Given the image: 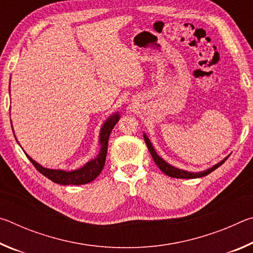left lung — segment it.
Masks as SVG:
<instances>
[{"label":"left lung","instance_id":"1","mask_svg":"<svg viewBox=\"0 0 253 253\" xmlns=\"http://www.w3.org/2000/svg\"><path fill=\"white\" fill-rule=\"evenodd\" d=\"M143 136H144L145 143H146V145H147L148 151H149V153H151V155L153 157L154 162L156 163V165L158 166V168H160V169L162 170L163 173L166 174V175H169V176H170V177H175V178H199V177L207 176L208 174L213 172L214 169H216L217 168H219V166H221L222 164H223V163L226 160H228L229 156H230V155H228L225 158H223V160H222L221 162L217 163V164L213 165L212 168H210V169H205V170H201V172H195V173L194 172H188V170L175 168V166L169 164V163L166 162L165 160H163V158L156 153L155 148L153 147V144L151 143V140H149L148 136L145 134V132L143 134Z\"/></svg>","mask_w":253,"mask_h":253}]
</instances>
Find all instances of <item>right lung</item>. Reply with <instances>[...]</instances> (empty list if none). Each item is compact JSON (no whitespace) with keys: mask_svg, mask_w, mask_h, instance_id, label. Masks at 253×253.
I'll return each instance as SVG.
<instances>
[{"mask_svg":"<svg viewBox=\"0 0 253 253\" xmlns=\"http://www.w3.org/2000/svg\"><path fill=\"white\" fill-rule=\"evenodd\" d=\"M119 118H121V115H119L118 111H116V113L110 115V116L104 122L99 131V153H98V155L96 157L91 158V160L85 163L84 166H81L80 169L65 170L43 168V166L40 165L39 163L30 157L27 153H25V155L28 156L30 162L34 165V168L39 170L42 175H44L45 177H48L54 183L61 184V185H81V184L90 183L101 173L102 169H104L107 156V149H108L109 135L115 125L118 123ZM12 129H13V126H12ZM16 142H18V139H16Z\"/></svg>","mask_w":253,"mask_h":253,"instance_id":"obj_1","label":"right lung"}]
</instances>
